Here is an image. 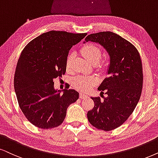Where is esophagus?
I'll list each match as a JSON object with an SVG mask.
<instances>
[{
	"instance_id": "obj_1",
	"label": "esophagus",
	"mask_w": 158,
	"mask_h": 158,
	"mask_svg": "<svg viewBox=\"0 0 158 158\" xmlns=\"http://www.w3.org/2000/svg\"><path fill=\"white\" fill-rule=\"evenodd\" d=\"M79 98H80L81 99H84V98H87V95H85V94L81 93L80 94H79Z\"/></svg>"
}]
</instances>
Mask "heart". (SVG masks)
Instances as JSON below:
<instances>
[{"label":"heart","instance_id":"obj_1","mask_svg":"<svg viewBox=\"0 0 158 158\" xmlns=\"http://www.w3.org/2000/svg\"><path fill=\"white\" fill-rule=\"evenodd\" d=\"M81 52L82 55L92 64H95L100 61L101 56V51L97 46L89 44L84 46ZM74 57V54L71 53L68 56L66 60V68L68 70L71 69ZM97 82V79L93 77H85L78 76L73 79V85L76 89L81 92H87Z\"/></svg>","mask_w":158,"mask_h":158}]
</instances>
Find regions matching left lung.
Returning <instances> with one entry per match:
<instances>
[{"label": "left lung", "instance_id": "1", "mask_svg": "<svg viewBox=\"0 0 158 158\" xmlns=\"http://www.w3.org/2000/svg\"><path fill=\"white\" fill-rule=\"evenodd\" d=\"M99 43L110 57L108 77L99 86L103 95L92 98L93 109L87 119L93 126L110 131L121 126L134 111L143 87L142 63L134 45L110 31L89 34L85 41Z\"/></svg>", "mask_w": 158, "mask_h": 158}]
</instances>
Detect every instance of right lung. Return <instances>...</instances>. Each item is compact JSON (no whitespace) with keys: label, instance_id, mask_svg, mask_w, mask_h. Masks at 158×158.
Wrapping results in <instances>:
<instances>
[{"label":"right lung","instance_id":"obj_1","mask_svg":"<svg viewBox=\"0 0 158 158\" xmlns=\"http://www.w3.org/2000/svg\"><path fill=\"white\" fill-rule=\"evenodd\" d=\"M87 33L51 31L33 39L18 60L14 85L18 103L30 123L52 129L64 121L68 107L79 98L73 89L54 88L53 79L66 71L69 52Z\"/></svg>","mask_w":158,"mask_h":158}]
</instances>
